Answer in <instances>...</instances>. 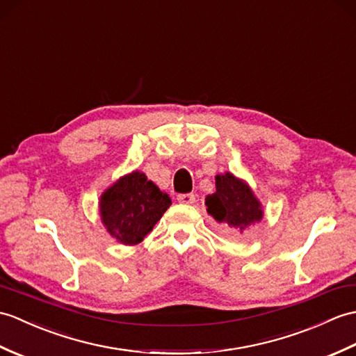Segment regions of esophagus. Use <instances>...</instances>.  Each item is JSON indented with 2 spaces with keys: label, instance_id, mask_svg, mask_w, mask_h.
<instances>
[{
  "label": "esophagus",
  "instance_id": "1",
  "mask_svg": "<svg viewBox=\"0 0 356 356\" xmlns=\"http://www.w3.org/2000/svg\"><path fill=\"white\" fill-rule=\"evenodd\" d=\"M177 200L180 203H185V204H193L195 202V195L191 193H186V194H179L177 195Z\"/></svg>",
  "mask_w": 356,
  "mask_h": 356
}]
</instances>
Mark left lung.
<instances>
[{
	"instance_id": "left-lung-1",
	"label": "left lung",
	"mask_w": 356,
	"mask_h": 356,
	"mask_svg": "<svg viewBox=\"0 0 356 356\" xmlns=\"http://www.w3.org/2000/svg\"><path fill=\"white\" fill-rule=\"evenodd\" d=\"M217 191L206 197L208 212L218 222L243 230L262 218L261 203L243 180L226 172L216 177Z\"/></svg>"
}]
</instances>
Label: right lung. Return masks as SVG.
I'll use <instances>...</instances> for the list:
<instances>
[{"mask_svg": "<svg viewBox=\"0 0 356 356\" xmlns=\"http://www.w3.org/2000/svg\"><path fill=\"white\" fill-rule=\"evenodd\" d=\"M168 194L162 193L139 171L124 176L102 197V220L109 234L126 245L138 244L152 232L170 208Z\"/></svg>", "mask_w": 356, "mask_h": 356, "instance_id": "add662e5", "label": "right lung"}]
</instances>
